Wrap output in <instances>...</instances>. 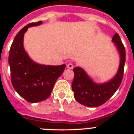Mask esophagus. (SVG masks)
Returning <instances> with one entry per match:
<instances>
[{
  "instance_id": "1",
  "label": "esophagus",
  "mask_w": 134,
  "mask_h": 134,
  "mask_svg": "<svg viewBox=\"0 0 134 134\" xmlns=\"http://www.w3.org/2000/svg\"><path fill=\"white\" fill-rule=\"evenodd\" d=\"M67 68H69V69H72V68H74V65L72 63L68 64V65H67Z\"/></svg>"
}]
</instances>
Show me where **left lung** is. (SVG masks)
Instances as JSON below:
<instances>
[{"label": "left lung", "instance_id": "left-lung-1", "mask_svg": "<svg viewBox=\"0 0 134 134\" xmlns=\"http://www.w3.org/2000/svg\"><path fill=\"white\" fill-rule=\"evenodd\" d=\"M112 41L115 43L120 55L118 73L111 80L104 84H96L82 68H74V77L72 89L76 101L90 107H99L107 102L118 89L122 81L125 62V49L120 37L116 33Z\"/></svg>", "mask_w": 134, "mask_h": 134}]
</instances>
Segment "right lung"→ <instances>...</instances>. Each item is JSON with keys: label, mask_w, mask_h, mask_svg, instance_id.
Returning a JSON list of instances; mask_svg holds the SVG:
<instances>
[{"label": "right lung", "mask_w": 134, "mask_h": 134, "mask_svg": "<svg viewBox=\"0 0 134 134\" xmlns=\"http://www.w3.org/2000/svg\"><path fill=\"white\" fill-rule=\"evenodd\" d=\"M42 21L31 23L16 35L10 46L9 64L12 85L20 96L29 103L44 100L50 96L57 79L63 73L66 65L48 66L35 63L23 48V37L30 27Z\"/></svg>", "instance_id": "right-lung-1"}]
</instances>
